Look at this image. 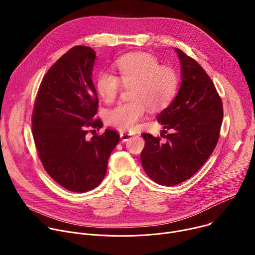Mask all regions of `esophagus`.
Segmentation results:
<instances>
[{
    "instance_id": "34e87169",
    "label": "esophagus",
    "mask_w": 255,
    "mask_h": 255,
    "mask_svg": "<svg viewBox=\"0 0 255 255\" xmlns=\"http://www.w3.org/2000/svg\"><path fill=\"white\" fill-rule=\"evenodd\" d=\"M134 134L133 133H128V132H120V137L123 141H128Z\"/></svg>"
}]
</instances>
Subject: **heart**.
<instances>
[{
    "label": "heart",
    "instance_id": "b5f03b06",
    "mask_svg": "<svg viewBox=\"0 0 255 255\" xmlns=\"http://www.w3.org/2000/svg\"><path fill=\"white\" fill-rule=\"evenodd\" d=\"M116 65L124 86H135L132 93L134 102L112 109L107 120L119 130L132 131L144 117L147 106L156 110L168 104L175 93L177 79L172 68L160 66L159 61L148 53L124 55ZM97 90L105 102L111 103L121 91V82L112 72L103 71L98 77Z\"/></svg>",
    "mask_w": 255,
    "mask_h": 255
}]
</instances>
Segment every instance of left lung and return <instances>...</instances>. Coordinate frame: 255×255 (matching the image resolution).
Masks as SVG:
<instances>
[{
  "label": "left lung",
  "instance_id": "8db88e82",
  "mask_svg": "<svg viewBox=\"0 0 255 255\" xmlns=\"http://www.w3.org/2000/svg\"><path fill=\"white\" fill-rule=\"evenodd\" d=\"M174 51L180 63V86L157 116L162 132L170 133L165 142L143 133L145 146L140 155L146 174L166 187L183 183L203 166L216 147L223 121L221 98L207 72L181 50Z\"/></svg>",
  "mask_w": 255,
  "mask_h": 255
}]
</instances>
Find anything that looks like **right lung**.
I'll list each match as a JSON object with an SVG mask.
<instances>
[{
    "label": "right lung",
    "mask_w": 255,
    "mask_h": 255,
    "mask_svg": "<svg viewBox=\"0 0 255 255\" xmlns=\"http://www.w3.org/2000/svg\"><path fill=\"white\" fill-rule=\"evenodd\" d=\"M96 52L75 46L43 78L32 115V131L47 173L64 189L86 193L104 179L108 159L120 140L106 129L88 138V128L103 127L95 119L98 95L92 80ZM94 131V130H93Z\"/></svg>",
    "instance_id": "1"
}]
</instances>
